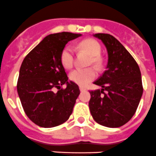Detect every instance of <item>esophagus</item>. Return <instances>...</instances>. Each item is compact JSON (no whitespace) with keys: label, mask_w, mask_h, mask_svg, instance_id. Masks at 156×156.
I'll list each match as a JSON object with an SVG mask.
<instances>
[{"label":"esophagus","mask_w":156,"mask_h":156,"mask_svg":"<svg viewBox=\"0 0 156 156\" xmlns=\"http://www.w3.org/2000/svg\"><path fill=\"white\" fill-rule=\"evenodd\" d=\"M79 89H80V91H85V90H86V88H85V87H83V86H79Z\"/></svg>","instance_id":"1"}]
</instances>
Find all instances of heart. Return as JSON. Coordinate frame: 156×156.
<instances>
[{
	"instance_id": "b5f03b06",
	"label": "heart",
	"mask_w": 156,
	"mask_h": 156,
	"mask_svg": "<svg viewBox=\"0 0 156 156\" xmlns=\"http://www.w3.org/2000/svg\"><path fill=\"white\" fill-rule=\"evenodd\" d=\"M78 47L81 49L86 51L92 56V62L96 65H99L101 62L99 55L101 53V46L98 42L93 39H86L79 43ZM74 49L70 45H66L62 49L60 55V60L62 66L66 69H70L74 65ZM97 75V73L94 68L81 69L77 68L72 70L70 74V78L72 82L81 86H86L94 80Z\"/></svg>"
}]
</instances>
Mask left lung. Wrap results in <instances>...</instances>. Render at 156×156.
Returning a JSON list of instances; mask_svg holds the SVG:
<instances>
[{
  "label": "left lung",
  "mask_w": 156,
  "mask_h": 156,
  "mask_svg": "<svg viewBox=\"0 0 156 156\" xmlns=\"http://www.w3.org/2000/svg\"><path fill=\"white\" fill-rule=\"evenodd\" d=\"M108 52L106 70L94 82L101 90L90 91L89 107L94 120L108 128H118L131 120L143 94L138 64L122 44L109 34H94Z\"/></svg>",
  "instance_id": "8db88e82"
}]
</instances>
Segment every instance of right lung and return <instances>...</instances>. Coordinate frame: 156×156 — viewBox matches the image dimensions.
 <instances>
[{
    "label": "right lung",
    "mask_w": 156,
    "mask_h": 156,
    "mask_svg": "<svg viewBox=\"0 0 156 156\" xmlns=\"http://www.w3.org/2000/svg\"><path fill=\"white\" fill-rule=\"evenodd\" d=\"M81 36L65 31L48 35L22 62L16 86L18 95L27 117L39 126L62 125L73 112L80 90L78 85L68 81L60 55L68 42ZM64 84L67 87L61 88Z\"/></svg>",
    "instance_id": "add662e5"
}]
</instances>
